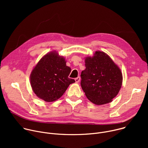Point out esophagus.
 Wrapping results in <instances>:
<instances>
[{
    "mask_svg": "<svg viewBox=\"0 0 148 148\" xmlns=\"http://www.w3.org/2000/svg\"><path fill=\"white\" fill-rule=\"evenodd\" d=\"M75 81L76 82H79V81H80V77H78L75 78Z\"/></svg>",
    "mask_w": 148,
    "mask_h": 148,
    "instance_id": "34e87169",
    "label": "esophagus"
}]
</instances>
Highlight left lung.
Returning <instances> with one entry per match:
<instances>
[{
	"mask_svg": "<svg viewBox=\"0 0 148 148\" xmlns=\"http://www.w3.org/2000/svg\"><path fill=\"white\" fill-rule=\"evenodd\" d=\"M85 66L81 74V86L87 98L97 105L111 102L122 86V74L119 67L101 51L86 57Z\"/></svg>",
	"mask_w": 148,
	"mask_h": 148,
	"instance_id": "obj_1",
	"label": "left lung"
}]
</instances>
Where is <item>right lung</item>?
<instances>
[{"label":"right lung","mask_w":148,"mask_h":148,"mask_svg":"<svg viewBox=\"0 0 148 148\" xmlns=\"http://www.w3.org/2000/svg\"><path fill=\"white\" fill-rule=\"evenodd\" d=\"M71 68L66 66L63 56L56 51L45 55L33 69L30 80L32 90L40 99L53 102L59 99L70 84L75 82L69 78Z\"/></svg>","instance_id":"1"}]
</instances>
